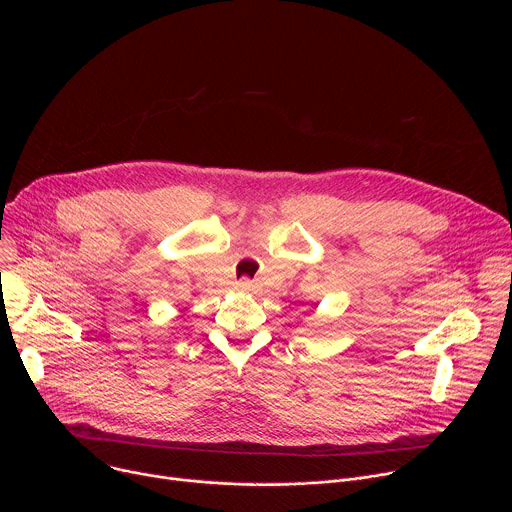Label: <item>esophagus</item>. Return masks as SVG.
I'll return each mask as SVG.
<instances>
[{
	"mask_svg": "<svg viewBox=\"0 0 512 512\" xmlns=\"http://www.w3.org/2000/svg\"><path fill=\"white\" fill-rule=\"evenodd\" d=\"M251 283H253V281H251L249 277H241L239 283H237V287H239L241 291H249V289H251Z\"/></svg>",
	"mask_w": 512,
	"mask_h": 512,
	"instance_id": "obj_1",
	"label": "esophagus"
}]
</instances>
